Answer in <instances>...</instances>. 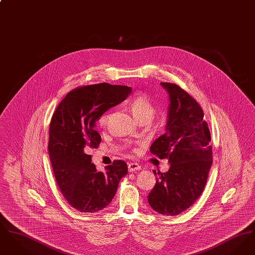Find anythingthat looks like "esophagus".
Listing matches in <instances>:
<instances>
[{
	"mask_svg": "<svg viewBox=\"0 0 255 255\" xmlns=\"http://www.w3.org/2000/svg\"><path fill=\"white\" fill-rule=\"evenodd\" d=\"M128 169L130 172H133V171L141 169V166L136 162H130V163H128Z\"/></svg>",
	"mask_w": 255,
	"mask_h": 255,
	"instance_id": "esophagus-1",
	"label": "esophagus"
}]
</instances>
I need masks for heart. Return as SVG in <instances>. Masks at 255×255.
Instances as JSON below:
<instances>
[{
    "label": "heart",
    "instance_id": "heart-1",
    "mask_svg": "<svg viewBox=\"0 0 255 255\" xmlns=\"http://www.w3.org/2000/svg\"><path fill=\"white\" fill-rule=\"evenodd\" d=\"M129 109L133 114V118L138 122H149L155 113V105L152 99L146 94H138L129 101ZM109 120V116H103L99 123L101 126H105ZM135 151V150H133Z\"/></svg>",
    "mask_w": 255,
    "mask_h": 255
}]
</instances>
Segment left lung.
I'll use <instances>...</instances> for the list:
<instances>
[{
    "label": "left lung",
    "instance_id": "8db88e82",
    "mask_svg": "<svg viewBox=\"0 0 255 255\" xmlns=\"http://www.w3.org/2000/svg\"><path fill=\"white\" fill-rule=\"evenodd\" d=\"M160 85L169 95L166 132L152 143L150 152L167 158L170 168L158 173L148 203L158 213L175 216L192 206L205 189L212 164L211 136L204 111L194 98L180 86Z\"/></svg>",
    "mask_w": 255,
    "mask_h": 255
}]
</instances>
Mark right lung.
Segmentation results:
<instances>
[{
	"instance_id": "obj_1",
	"label": "right lung",
	"mask_w": 255,
	"mask_h": 255,
	"mask_svg": "<svg viewBox=\"0 0 255 255\" xmlns=\"http://www.w3.org/2000/svg\"><path fill=\"white\" fill-rule=\"evenodd\" d=\"M131 91L108 83L78 87L67 94L51 118L48 149L53 174L65 199L80 212L96 213L108 206L128 173L126 162L119 159L98 172L87 152L101 142L97 121Z\"/></svg>"
}]
</instances>
